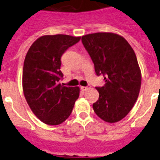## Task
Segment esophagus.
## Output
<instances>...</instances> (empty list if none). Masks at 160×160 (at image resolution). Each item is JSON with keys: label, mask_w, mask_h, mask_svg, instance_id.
<instances>
[{"label": "esophagus", "mask_w": 160, "mask_h": 160, "mask_svg": "<svg viewBox=\"0 0 160 160\" xmlns=\"http://www.w3.org/2000/svg\"><path fill=\"white\" fill-rule=\"evenodd\" d=\"M89 88H90V87H81V90H82V91H86V90H88Z\"/></svg>", "instance_id": "obj_1"}]
</instances>
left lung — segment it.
Listing matches in <instances>:
<instances>
[{"instance_id":"left-lung-1","label":"left lung","mask_w":160,"mask_h":160,"mask_svg":"<svg viewBox=\"0 0 160 160\" xmlns=\"http://www.w3.org/2000/svg\"><path fill=\"white\" fill-rule=\"evenodd\" d=\"M82 42L105 85L96 87L99 98L93 104L98 116L117 122L135 105L141 87V70L134 49L123 37L114 32H94L82 37Z\"/></svg>"}]
</instances>
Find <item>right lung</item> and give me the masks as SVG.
I'll return each mask as SVG.
<instances>
[{
    "instance_id": "right-lung-1",
    "label": "right lung",
    "mask_w": 160,
    "mask_h": 160,
    "mask_svg": "<svg viewBox=\"0 0 160 160\" xmlns=\"http://www.w3.org/2000/svg\"><path fill=\"white\" fill-rule=\"evenodd\" d=\"M81 37L56 34L38 38L24 62L22 88L31 111L44 123L59 125L71 114L78 98L79 87H64L59 81L61 57Z\"/></svg>"
}]
</instances>
